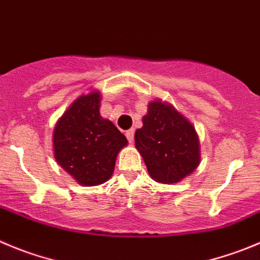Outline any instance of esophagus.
Returning a JSON list of instances; mask_svg holds the SVG:
<instances>
[{
	"label": "esophagus",
	"mask_w": 260,
	"mask_h": 260,
	"mask_svg": "<svg viewBox=\"0 0 260 260\" xmlns=\"http://www.w3.org/2000/svg\"><path fill=\"white\" fill-rule=\"evenodd\" d=\"M134 134H135L134 128H130V130H127V132L125 133L126 138H127V140H128V143L134 142Z\"/></svg>",
	"instance_id": "esophagus-1"
}]
</instances>
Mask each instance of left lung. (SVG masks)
Listing matches in <instances>:
<instances>
[{
    "mask_svg": "<svg viewBox=\"0 0 260 260\" xmlns=\"http://www.w3.org/2000/svg\"><path fill=\"white\" fill-rule=\"evenodd\" d=\"M135 147L150 177L160 184H175L189 176L200 162V147L194 126L174 106L152 101L135 132Z\"/></svg>",
    "mask_w": 260,
    "mask_h": 260,
    "instance_id": "8db88e82",
    "label": "left lung"
}]
</instances>
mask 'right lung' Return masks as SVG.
Returning <instances> with one entry per match:
<instances>
[{
    "mask_svg": "<svg viewBox=\"0 0 260 260\" xmlns=\"http://www.w3.org/2000/svg\"><path fill=\"white\" fill-rule=\"evenodd\" d=\"M101 93L80 95L61 116L53 130L54 158L84 186L111 179L116 157L127 145L125 135L100 113Z\"/></svg>",
    "mask_w": 260,
    "mask_h": 260,
    "instance_id": "add662e5",
    "label": "right lung"
}]
</instances>
